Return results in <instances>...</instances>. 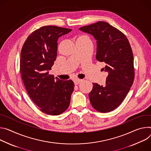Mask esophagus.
I'll return each mask as SVG.
<instances>
[{"label":"esophagus","mask_w":151,"mask_h":151,"mask_svg":"<svg viewBox=\"0 0 151 151\" xmlns=\"http://www.w3.org/2000/svg\"><path fill=\"white\" fill-rule=\"evenodd\" d=\"M82 81H83V80H81V79H74V84L76 85H77L79 84L80 82H81Z\"/></svg>","instance_id":"obj_1"}]
</instances>
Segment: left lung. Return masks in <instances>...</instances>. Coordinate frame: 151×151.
I'll list each match as a JSON object with an SVG mask.
<instances>
[{
  "instance_id": "obj_1",
  "label": "left lung",
  "mask_w": 151,
  "mask_h": 151,
  "mask_svg": "<svg viewBox=\"0 0 151 151\" xmlns=\"http://www.w3.org/2000/svg\"><path fill=\"white\" fill-rule=\"evenodd\" d=\"M79 29L94 37L96 59L105 62L103 69L109 73L104 86L93 83L89 93L91 104L98 111L110 112L122 103L134 79L131 45L122 32L107 22H98Z\"/></svg>"
}]
</instances>
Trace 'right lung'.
Segmentation results:
<instances>
[{
  "label": "right lung",
  "mask_w": 151,
  "mask_h": 151,
  "mask_svg": "<svg viewBox=\"0 0 151 151\" xmlns=\"http://www.w3.org/2000/svg\"><path fill=\"white\" fill-rule=\"evenodd\" d=\"M72 29L45 26L33 31L21 51L20 73L25 88L41 111L59 115L68 108L74 82L49 74L57 56L58 38Z\"/></svg>",
  "instance_id": "obj_1"
}]
</instances>
